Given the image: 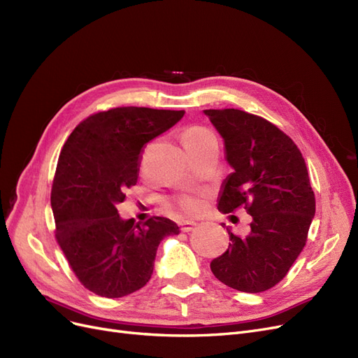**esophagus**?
<instances>
[{
  "mask_svg": "<svg viewBox=\"0 0 358 358\" xmlns=\"http://www.w3.org/2000/svg\"><path fill=\"white\" fill-rule=\"evenodd\" d=\"M196 226H197V224H196L194 221H189V220H184V221H181V222H180L181 231H184V233H189V231H192Z\"/></svg>",
  "mask_w": 358,
  "mask_h": 358,
  "instance_id": "34e87169",
  "label": "esophagus"
}]
</instances>
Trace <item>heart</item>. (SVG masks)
<instances>
[{"label": "heart", "mask_w": 358, "mask_h": 358, "mask_svg": "<svg viewBox=\"0 0 358 358\" xmlns=\"http://www.w3.org/2000/svg\"><path fill=\"white\" fill-rule=\"evenodd\" d=\"M209 138H214L213 131L205 128V127H199V125L187 127L181 134V141L184 144V148L187 149V152H192V150H196L197 148H201V145ZM180 206L184 210H187V213H197V210L201 209V202L197 201L196 197L182 196L180 199Z\"/></svg>", "instance_id": "obj_1"}]
</instances>
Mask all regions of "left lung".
<instances>
[{
    "instance_id": "1",
    "label": "left lung",
    "mask_w": 358,
    "mask_h": 358,
    "mask_svg": "<svg viewBox=\"0 0 358 358\" xmlns=\"http://www.w3.org/2000/svg\"><path fill=\"white\" fill-rule=\"evenodd\" d=\"M203 113L222 137L233 168L218 209L229 214L242 206L252 217L246 236L227 227L231 243L210 270L229 287L264 292L283 279L307 242L315 197L306 161L292 138L267 119L239 109Z\"/></svg>"
}]
</instances>
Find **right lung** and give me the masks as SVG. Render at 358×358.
Here are the masks:
<instances>
[{
  "label": "right lung",
  "mask_w": 358,
  "mask_h": 358,
  "mask_svg": "<svg viewBox=\"0 0 358 358\" xmlns=\"http://www.w3.org/2000/svg\"><path fill=\"white\" fill-rule=\"evenodd\" d=\"M184 110L115 108L88 116L66 140L51 189L56 239L88 290L121 298L150 280L159 243L178 234L174 221L122 220L116 205L136 186L145 144Z\"/></svg>",
  "instance_id": "obj_1"
}]
</instances>
